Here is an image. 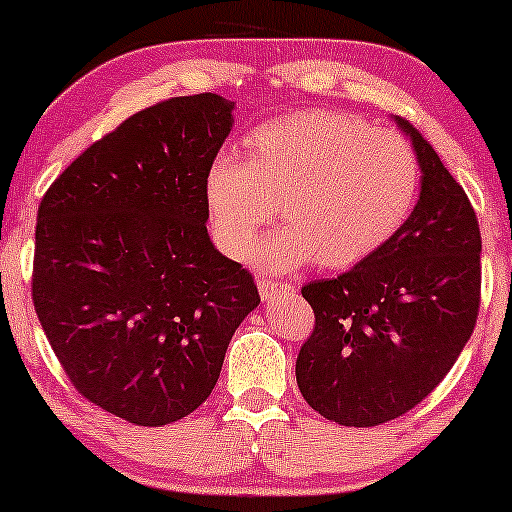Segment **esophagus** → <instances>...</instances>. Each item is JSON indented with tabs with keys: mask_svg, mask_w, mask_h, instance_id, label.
Here are the masks:
<instances>
[{
	"mask_svg": "<svg viewBox=\"0 0 512 512\" xmlns=\"http://www.w3.org/2000/svg\"><path fill=\"white\" fill-rule=\"evenodd\" d=\"M257 289H260V296L262 301H269V298L274 296V293H281V291H291L293 286L291 284H284V281H272V279H257Z\"/></svg>",
	"mask_w": 512,
	"mask_h": 512,
	"instance_id": "obj_1",
	"label": "esophagus"
}]
</instances>
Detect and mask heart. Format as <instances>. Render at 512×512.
Listing matches in <instances>:
<instances>
[{
    "label": "heart",
    "instance_id": "obj_1",
    "mask_svg": "<svg viewBox=\"0 0 512 512\" xmlns=\"http://www.w3.org/2000/svg\"><path fill=\"white\" fill-rule=\"evenodd\" d=\"M250 161L223 154L207 173V204L221 248L248 257L276 202L284 228L257 250L267 269L310 260L351 267L378 252L419 197L414 149L358 117L308 110L257 127Z\"/></svg>",
    "mask_w": 512,
    "mask_h": 512
}]
</instances>
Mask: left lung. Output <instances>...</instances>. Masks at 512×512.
<instances>
[{
  "instance_id": "left-lung-1",
  "label": "left lung",
  "mask_w": 512,
  "mask_h": 512,
  "mask_svg": "<svg viewBox=\"0 0 512 512\" xmlns=\"http://www.w3.org/2000/svg\"><path fill=\"white\" fill-rule=\"evenodd\" d=\"M419 202L387 243L337 279L301 293L315 330L296 380L305 402L339 426H378L436 390L472 337L481 293V233L462 185L407 120Z\"/></svg>"
}]
</instances>
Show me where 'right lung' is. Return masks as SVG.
Wrapping results in <instances>:
<instances>
[{
    "label": "right lung",
    "mask_w": 512,
    "mask_h": 512,
    "mask_svg": "<svg viewBox=\"0 0 512 512\" xmlns=\"http://www.w3.org/2000/svg\"><path fill=\"white\" fill-rule=\"evenodd\" d=\"M216 93L139 110L81 154L38 207L33 303L88 402L137 426L192 414L260 305L207 233V173L231 134Z\"/></svg>",
    "instance_id": "add662e5"
}]
</instances>
